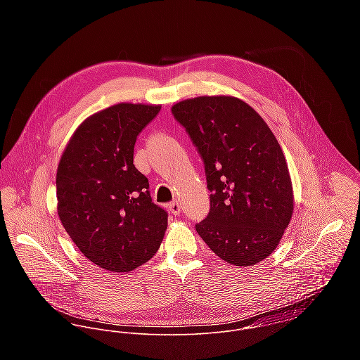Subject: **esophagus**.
<instances>
[{"instance_id":"34e87169","label":"esophagus","mask_w":360,"mask_h":360,"mask_svg":"<svg viewBox=\"0 0 360 360\" xmlns=\"http://www.w3.org/2000/svg\"><path fill=\"white\" fill-rule=\"evenodd\" d=\"M169 210L173 213V214H180V210H181V206L177 202V201H173L172 204H169Z\"/></svg>"}]
</instances>
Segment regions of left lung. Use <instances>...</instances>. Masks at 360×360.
Listing matches in <instances>:
<instances>
[{
    "label": "left lung",
    "instance_id": "1",
    "mask_svg": "<svg viewBox=\"0 0 360 360\" xmlns=\"http://www.w3.org/2000/svg\"><path fill=\"white\" fill-rule=\"evenodd\" d=\"M205 166L210 210L195 224L207 247L236 266L271 255L288 227L294 194L274 134L236 97H197L172 106Z\"/></svg>",
    "mask_w": 360,
    "mask_h": 360
}]
</instances>
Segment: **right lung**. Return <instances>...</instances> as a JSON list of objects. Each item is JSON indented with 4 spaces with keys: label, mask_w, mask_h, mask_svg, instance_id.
Masks as SVG:
<instances>
[{
    "label": "right lung",
    "mask_w": 360,
    "mask_h": 360,
    "mask_svg": "<svg viewBox=\"0 0 360 360\" xmlns=\"http://www.w3.org/2000/svg\"><path fill=\"white\" fill-rule=\"evenodd\" d=\"M160 105L117 103L87 117L56 170L58 214L82 254L113 273L137 269L160 247L167 212L133 163L137 136Z\"/></svg>",
    "instance_id": "right-lung-1"
}]
</instances>
